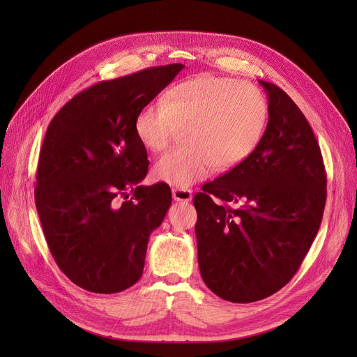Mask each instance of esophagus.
Masks as SVG:
<instances>
[{
  "mask_svg": "<svg viewBox=\"0 0 357 357\" xmlns=\"http://www.w3.org/2000/svg\"><path fill=\"white\" fill-rule=\"evenodd\" d=\"M172 198L177 202H190L192 201V190L186 188H176L172 189Z\"/></svg>",
  "mask_w": 357,
  "mask_h": 357,
  "instance_id": "esophagus-1",
  "label": "esophagus"
}]
</instances>
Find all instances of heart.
<instances>
[{"instance_id": "heart-1", "label": "heart", "mask_w": 357, "mask_h": 357, "mask_svg": "<svg viewBox=\"0 0 357 357\" xmlns=\"http://www.w3.org/2000/svg\"><path fill=\"white\" fill-rule=\"evenodd\" d=\"M266 116L265 96L255 84L201 74L172 86L162 104L143 107L134 129L152 153L162 152L180 129L183 146L156 162L153 177L185 188L213 167L228 171L241 164L261 139Z\"/></svg>"}]
</instances>
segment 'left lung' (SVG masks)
Masks as SVG:
<instances>
[{
    "mask_svg": "<svg viewBox=\"0 0 357 357\" xmlns=\"http://www.w3.org/2000/svg\"><path fill=\"white\" fill-rule=\"evenodd\" d=\"M259 83L269 117L261 142L193 198L204 283L238 304L268 298L290 282L316 238L326 204L325 165L305 116L278 86Z\"/></svg>",
    "mask_w": 357,
    "mask_h": 357,
    "instance_id": "1",
    "label": "left lung"
}]
</instances>
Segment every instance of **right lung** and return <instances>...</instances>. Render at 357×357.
Masks as SVG:
<instances>
[{
    "instance_id": "add662e5",
    "label": "right lung",
    "mask_w": 357,
    "mask_h": 357,
    "mask_svg": "<svg viewBox=\"0 0 357 357\" xmlns=\"http://www.w3.org/2000/svg\"><path fill=\"white\" fill-rule=\"evenodd\" d=\"M183 68L169 63L96 83L47 128L36 207L53 259L82 289L117 294L143 275L150 234L165 218L171 190L165 183L138 186L149 160L134 123ZM119 196L126 197L122 204Z\"/></svg>"
}]
</instances>
